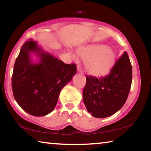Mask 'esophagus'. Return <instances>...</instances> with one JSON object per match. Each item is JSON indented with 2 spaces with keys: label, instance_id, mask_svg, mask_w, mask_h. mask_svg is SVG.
Returning a JSON list of instances; mask_svg holds the SVG:
<instances>
[{
  "label": "esophagus",
  "instance_id": "obj_1",
  "mask_svg": "<svg viewBox=\"0 0 151 151\" xmlns=\"http://www.w3.org/2000/svg\"><path fill=\"white\" fill-rule=\"evenodd\" d=\"M77 71L78 72V73H84L83 71H82V68H80L79 66H78V68H77Z\"/></svg>",
  "mask_w": 151,
  "mask_h": 151
}]
</instances>
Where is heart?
I'll list each match as a JSON object with an SVG mask.
<instances>
[{"mask_svg":"<svg viewBox=\"0 0 151 151\" xmlns=\"http://www.w3.org/2000/svg\"><path fill=\"white\" fill-rule=\"evenodd\" d=\"M77 53L85 60V68L88 73L96 77L107 75L116 62L115 51L102 44L82 47L78 49Z\"/></svg>","mask_w":151,"mask_h":151,"instance_id":"heart-1","label":"heart"}]
</instances>
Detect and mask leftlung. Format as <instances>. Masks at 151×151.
I'll return each instance as SVG.
<instances>
[{
  "instance_id": "8db88e82",
  "label": "left lung",
  "mask_w": 151,
  "mask_h": 151,
  "mask_svg": "<svg viewBox=\"0 0 151 151\" xmlns=\"http://www.w3.org/2000/svg\"><path fill=\"white\" fill-rule=\"evenodd\" d=\"M86 79L82 96L88 112L98 118L111 116L124 106L131 89L132 66L129 55L124 53L104 77L86 76Z\"/></svg>"
}]
</instances>
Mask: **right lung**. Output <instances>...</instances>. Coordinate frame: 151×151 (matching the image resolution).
I'll return each mask as SVG.
<instances>
[{"mask_svg": "<svg viewBox=\"0 0 151 151\" xmlns=\"http://www.w3.org/2000/svg\"><path fill=\"white\" fill-rule=\"evenodd\" d=\"M36 53L38 63L31 60ZM76 64L68 65L45 52L31 39L22 45L14 64L12 87L18 105L29 114L45 116L55 109L60 93L76 73Z\"/></svg>", "mask_w": 151, "mask_h": 151, "instance_id": "1", "label": "right lung"}]
</instances>
